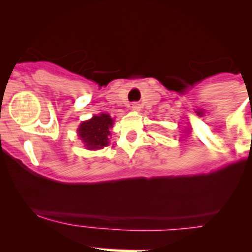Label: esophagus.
<instances>
[{
    "label": "esophagus",
    "mask_w": 252,
    "mask_h": 252,
    "mask_svg": "<svg viewBox=\"0 0 252 252\" xmlns=\"http://www.w3.org/2000/svg\"><path fill=\"white\" fill-rule=\"evenodd\" d=\"M140 104H138V102H133V104H131V109L132 110H135V111H138V110H140Z\"/></svg>",
    "instance_id": "1"
}]
</instances>
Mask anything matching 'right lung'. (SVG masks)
<instances>
[{
  "label": "right lung",
  "mask_w": 252,
  "mask_h": 252,
  "mask_svg": "<svg viewBox=\"0 0 252 252\" xmlns=\"http://www.w3.org/2000/svg\"><path fill=\"white\" fill-rule=\"evenodd\" d=\"M114 120L107 114H100L92 120L83 122L79 126L78 133L89 150L101 148L109 145L110 128L112 127Z\"/></svg>",
  "instance_id": "1"
}]
</instances>
